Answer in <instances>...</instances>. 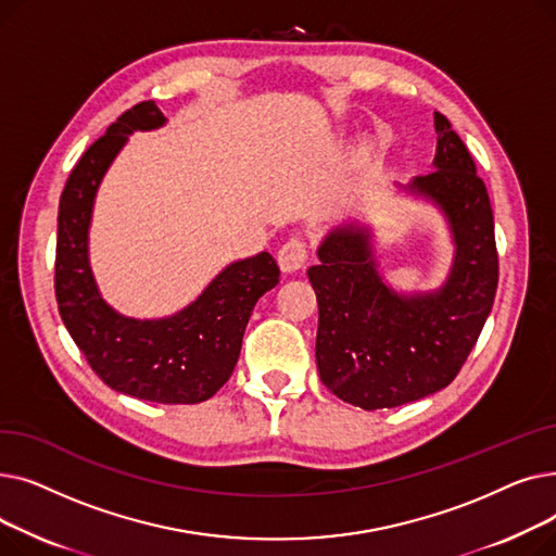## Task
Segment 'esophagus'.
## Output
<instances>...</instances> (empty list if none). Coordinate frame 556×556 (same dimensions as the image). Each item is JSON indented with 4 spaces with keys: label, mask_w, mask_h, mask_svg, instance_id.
<instances>
[{
    "label": "esophagus",
    "mask_w": 556,
    "mask_h": 556,
    "mask_svg": "<svg viewBox=\"0 0 556 556\" xmlns=\"http://www.w3.org/2000/svg\"><path fill=\"white\" fill-rule=\"evenodd\" d=\"M306 258H308V245H306L304 239H290L277 252L279 268L283 273L302 270L306 266Z\"/></svg>",
    "instance_id": "esophagus-1"
}]
</instances>
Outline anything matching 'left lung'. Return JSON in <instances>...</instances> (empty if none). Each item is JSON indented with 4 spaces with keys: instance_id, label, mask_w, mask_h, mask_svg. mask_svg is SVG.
<instances>
[{
    "instance_id": "8db88e82",
    "label": "left lung",
    "mask_w": 556,
    "mask_h": 556,
    "mask_svg": "<svg viewBox=\"0 0 556 556\" xmlns=\"http://www.w3.org/2000/svg\"><path fill=\"white\" fill-rule=\"evenodd\" d=\"M434 170L405 189L428 198L448 220L455 256L432 293L399 295L376 268L371 233L346 223L327 233L308 268L319 323L315 361L342 401L381 410L446 388L486 323L498 288V252L484 182L464 141L434 112Z\"/></svg>"
}]
</instances>
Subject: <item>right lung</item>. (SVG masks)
Listing matches in <instances>:
<instances>
[{
    "label": "right lung",
    "instance_id": "obj_1",
    "mask_svg": "<svg viewBox=\"0 0 556 556\" xmlns=\"http://www.w3.org/2000/svg\"><path fill=\"white\" fill-rule=\"evenodd\" d=\"M164 124L155 101H141L72 168L58 207L55 300L70 336L108 388L173 405L207 401L227 383L252 308L279 283V266L268 252L233 261L195 302L160 319L126 317L105 304L87 256L94 198L128 135Z\"/></svg>",
    "mask_w": 556,
    "mask_h": 556
}]
</instances>
